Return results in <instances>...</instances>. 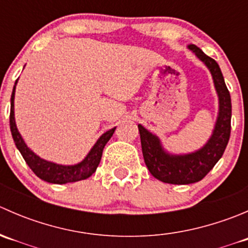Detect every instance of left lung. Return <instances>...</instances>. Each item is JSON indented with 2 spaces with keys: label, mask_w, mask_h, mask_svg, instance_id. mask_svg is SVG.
Masks as SVG:
<instances>
[{
  "label": "left lung",
  "mask_w": 248,
  "mask_h": 248,
  "mask_svg": "<svg viewBox=\"0 0 248 248\" xmlns=\"http://www.w3.org/2000/svg\"><path fill=\"white\" fill-rule=\"evenodd\" d=\"M187 49L196 54L209 69L218 97V112L211 137L196 151L171 154L164 149L156 134L138 124L142 156L147 169L159 181L172 185H188L201 181L219 161L231 137L232 101L221 68L214 59L205 55L194 44H188Z\"/></svg>",
  "instance_id": "obj_1"
}]
</instances>
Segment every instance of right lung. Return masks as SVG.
Returning a JSON list of instances; mask_svg holds the SVG:
<instances>
[{
	"instance_id": "add662e5",
	"label": "right lung",
	"mask_w": 248,
	"mask_h": 248,
	"mask_svg": "<svg viewBox=\"0 0 248 248\" xmlns=\"http://www.w3.org/2000/svg\"><path fill=\"white\" fill-rule=\"evenodd\" d=\"M17 80L14 84L13 92H12L11 97V116H9V124H11V132L12 137H13L14 142H16L17 150L20 151L21 156L24 157L25 162L27 166L32 169V171L39 177V179L44 180V181L50 182V184H57V185H64L68 182H77L80 180H85L87 177L91 176L94 171H96L97 167H98L99 162H101L102 154H103V149L106 146L107 142L111 138L114 134V128L109 129L106 133L102 134L97 141L94 142L93 146L89 151L84 159L77 164H59L55 162L46 161V159L42 158L38 155L34 154L31 149L26 145L25 140L22 139L21 134H20L19 129L16 127V116H14V98H16V89Z\"/></svg>"
}]
</instances>
